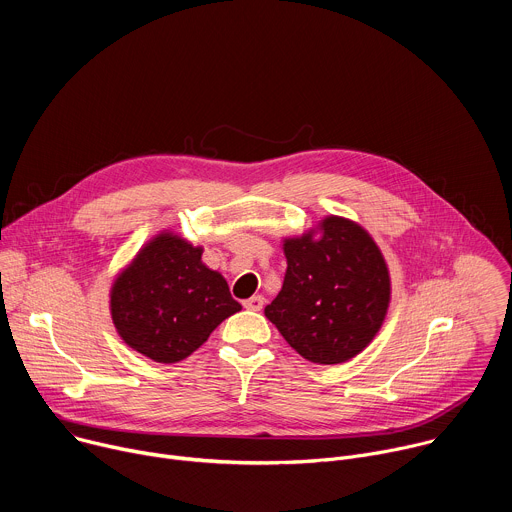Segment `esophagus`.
Returning <instances> with one entry per match:
<instances>
[{"label": "esophagus", "mask_w": 512, "mask_h": 512, "mask_svg": "<svg viewBox=\"0 0 512 512\" xmlns=\"http://www.w3.org/2000/svg\"><path fill=\"white\" fill-rule=\"evenodd\" d=\"M263 304H265V300H263L261 296H251L249 300H245V302H243V306H245L247 310H251V312H259V310H263Z\"/></svg>", "instance_id": "esophagus-1"}]
</instances>
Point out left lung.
Listing matches in <instances>:
<instances>
[{
  "mask_svg": "<svg viewBox=\"0 0 512 512\" xmlns=\"http://www.w3.org/2000/svg\"><path fill=\"white\" fill-rule=\"evenodd\" d=\"M283 287L265 306L287 344L310 362L340 364L379 334L391 304V273L371 233L328 214L302 235L283 237Z\"/></svg>",
  "mask_w": 512,
  "mask_h": 512,
  "instance_id": "8db88e82",
  "label": "left lung"
}]
</instances>
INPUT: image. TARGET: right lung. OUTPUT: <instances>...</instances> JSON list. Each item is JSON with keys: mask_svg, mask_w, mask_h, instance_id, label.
<instances>
[{"mask_svg": "<svg viewBox=\"0 0 512 512\" xmlns=\"http://www.w3.org/2000/svg\"><path fill=\"white\" fill-rule=\"evenodd\" d=\"M202 251L164 229L115 275L109 312L129 348L154 362H180L241 310L227 279L202 263Z\"/></svg>", "mask_w": 512, "mask_h": 512, "instance_id": "obj_1", "label": "right lung"}]
</instances>
